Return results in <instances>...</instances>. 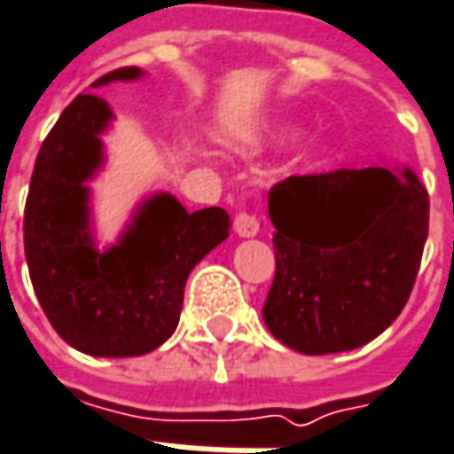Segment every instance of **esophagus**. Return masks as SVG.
Listing matches in <instances>:
<instances>
[{
  "mask_svg": "<svg viewBox=\"0 0 454 454\" xmlns=\"http://www.w3.org/2000/svg\"><path fill=\"white\" fill-rule=\"evenodd\" d=\"M232 227L239 237H254L260 232V222L247 212H237L235 219H232Z\"/></svg>",
  "mask_w": 454,
  "mask_h": 454,
  "instance_id": "1",
  "label": "esophagus"
}]
</instances>
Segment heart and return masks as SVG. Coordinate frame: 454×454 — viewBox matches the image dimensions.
I'll use <instances>...</instances> for the list:
<instances>
[{
    "label": "heart",
    "instance_id": "obj_1",
    "mask_svg": "<svg viewBox=\"0 0 454 454\" xmlns=\"http://www.w3.org/2000/svg\"><path fill=\"white\" fill-rule=\"evenodd\" d=\"M305 156H308V159H310V156H313V151H305Z\"/></svg>",
    "mask_w": 454,
    "mask_h": 454
}]
</instances>
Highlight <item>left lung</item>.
<instances>
[{
  "label": "left lung",
  "instance_id": "left-lung-1",
  "mask_svg": "<svg viewBox=\"0 0 454 454\" xmlns=\"http://www.w3.org/2000/svg\"><path fill=\"white\" fill-rule=\"evenodd\" d=\"M275 278L262 318L308 356L351 351L410 301L427 242L429 197L411 168L288 176L268 194Z\"/></svg>",
  "mask_w": 454,
  "mask_h": 454
}]
</instances>
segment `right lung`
<instances>
[{
	"mask_svg": "<svg viewBox=\"0 0 454 454\" xmlns=\"http://www.w3.org/2000/svg\"><path fill=\"white\" fill-rule=\"evenodd\" d=\"M141 75V67H118L90 88ZM111 121L103 98L82 93L47 133L27 194L25 257L62 340L90 356H144L176 331L186 278L227 239L230 215L222 207L186 212L176 197L153 194L114 247L98 250L85 182L103 166L100 133Z\"/></svg>",
	"mask_w": 454,
	"mask_h": 454,
	"instance_id": "obj_1",
	"label": "right lung"
}]
</instances>
